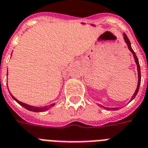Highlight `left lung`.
<instances>
[{
	"instance_id": "obj_1",
	"label": "left lung",
	"mask_w": 148,
	"mask_h": 148,
	"mask_svg": "<svg viewBox=\"0 0 148 148\" xmlns=\"http://www.w3.org/2000/svg\"><path fill=\"white\" fill-rule=\"evenodd\" d=\"M123 36H124V39H125V41H126V42H127V46H128V48H129L130 50L132 52V53L134 54V59H135V62L137 63V71H138V84H137V89H136V92H135V93H134V95H133V97H132V100H133V99H134V98L136 97V95H137V92H138V91H139L140 85V81H141V75H140V68L139 61H138V59H137V55H136V53H134V51L133 50V49H132L131 45H130V42L129 39L127 38V35H126L125 33L123 34ZM103 108H105V107H103ZM105 109H108V110H109V109H112V110H117V109H118V108H112V109H110V108H105Z\"/></svg>"
}]
</instances>
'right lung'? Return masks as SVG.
Returning <instances> with one entry per match:
<instances>
[{"label": "right lung", "mask_w": 148, "mask_h": 148, "mask_svg": "<svg viewBox=\"0 0 148 148\" xmlns=\"http://www.w3.org/2000/svg\"><path fill=\"white\" fill-rule=\"evenodd\" d=\"M11 96H12V98L15 100V101L18 103V104H20L21 106H23L24 108H25L26 109H28V110H29V111H32V112H44V111H47V110H48L49 109H50L51 107H53L55 104H52L50 105L49 106H45V107H42V108H39V107H34V106H29V105H26L25 104V103H23V102H21V101H19L18 100H17L15 98H14L12 95H11Z\"/></svg>", "instance_id": "right-lung-1"}]
</instances>
